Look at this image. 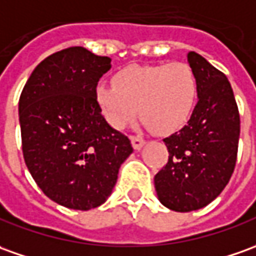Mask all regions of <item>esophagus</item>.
<instances>
[{"label":"esophagus","mask_w":256,"mask_h":256,"mask_svg":"<svg viewBox=\"0 0 256 256\" xmlns=\"http://www.w3.org/2000/svg\"><path fill=\"white\" fill-rule=\"evenodd\" d=\"M131 144L135 150H139V149H142V146L145 145V139L142 138V136H139V135H132Z\"/></svg>","instance_id":"obj_1"}]
</instances>
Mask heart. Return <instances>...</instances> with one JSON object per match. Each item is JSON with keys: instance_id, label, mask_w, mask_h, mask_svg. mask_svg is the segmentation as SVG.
Returning <instances> with one entry per match:
<instances>
[{"instance_id": "heart-1", "label": "heart", "mask_w": 256, "mask_h": 256, "mask_svg": "<svg viewBox=\"0 0 256 256\" xmlns=\"http://www.w3.org/2000/svg\"><path fill=\"white\" fill-rule=\"evenodd\" d=\"M94 98L106 121L122 130L136 114L156 134H172L191 117L198 98V79L185 62L128 65L112 84H98Z\"/></svg>"}]
</instances>
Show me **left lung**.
<instances>
[{
  "label": "left lung",
  "instance_id": "1",
  "mask_svg": "<svg viewBox=\"0 0 256 256\" xmlns=\"http://www.w3.org/2000/svg\"><path fill=\"white\" fill-rule=\"evenodd\" d=\"M188 62L198 79V103L188 124L163 139L168 162L154 176L158 200L176 212L198 210L218 198L238 152L240 114L228 79L194 51Z\"/></svg>",
  "mask_w": 256,
  "mask_h": 256
}]
</instances>
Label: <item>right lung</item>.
Returning <instances> with one entry per match:
<instances>
[{
	"instance_id": "right-lung-1",
	"label": "right lung",
	"mask_w": 256,
	"mask_h": 256,
	"mask_svg": "<svg viewBox=\"0 0 256 256\" xmlns=\"http://www.w3.org/2000/svg\"><path fill=\"white\" fill-rule=\"evenodd\" d=\"M111 58L70 47L43 60L19 98L24 163L58 205L89 210L104 204L131 140L108 125L94 98Z\"/></svg>"
}]
</instances>
